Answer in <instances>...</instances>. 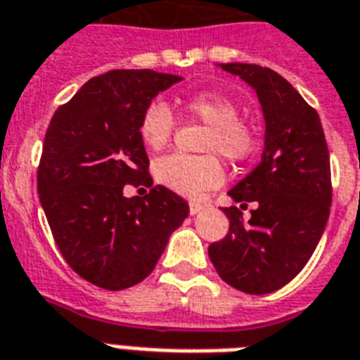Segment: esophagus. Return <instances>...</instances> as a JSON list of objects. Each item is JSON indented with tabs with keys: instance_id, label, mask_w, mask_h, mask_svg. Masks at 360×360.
<instances>
[{
	"instance_id": "esophagus-1",
	"label": "esophagus",
	"mask_w": 360,
	"mask_h": 360,
	"mask_svg": "<svg viewBox=\"0 0 360 360\" xmlns=\"http://www.w3.org/2000/svg\"><path fill=\"white\" fill-rule=\"evenodd\" d=\"M202 209H205V205H201L199 201H190V214H199Z\"/></svg>"
}]
</instances>
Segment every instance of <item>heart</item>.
Masks as SVG:
<instances>
[{
  "instance_id": "obj_1",
  "label": "heart",
  "mask_w": 360,
  "mask_h": 360,
  "mask_svg": "<svg viewBox=\"0 0 360 360\" xmlns=\"http://www.w3.org/2000/svg\"><path fill=\"white\" fill-rule=\"evenodd\" d=\"M184 112L209 125L201 142L202 151H216L231 163H243L258 150L256 127L241 117L239 102L220 93H195L184 100ZM176 117L163 100H153L140 117L139 132L146 148L163 150L170 144ZM155 178L180 195L195 197L212 190L224 180V169L216 155L172 153L155 163Z\"/></svg>"
}]
</instances>
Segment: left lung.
Returning <instances> with one entry per match:
<instances>
[{
  "label": "left lung",
  "instance_id": "1",
  "mask_svg": "<svg viewBox=\"0 0 360 360\" xmlns=\"http://www.w3.org/2000/svg\"><path fill=\"white\" fill-rule=\"evenodd\" d=\"M256 91L266 119V142L258 167L229 190L250 210L221 209L229 231L212 243L209 256L221 279L247 294L279 290L311 258L332 205L330 158L319 113L296 89L269 68L220 64Z\"/></svg>",
  "mask_w": 360,
  "mask_h": 360
}]
</instances>
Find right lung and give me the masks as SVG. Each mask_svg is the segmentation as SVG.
Segmentation results:
<instances>
[{
  "label": "right lung",
  "instance_id": "add662e5",
  "mask_svg": "<svg viewBox=\"0 0 360 360\" xmlns=\"http://www.w3.org/2000/svg\"><path fill=\"white\" fill-rule=\"evenodd\" d=\"M182 77L153 70H112L89 79L55 112L37 167V191L68 266L89 283L123 290L144 281L190 207L165 186H150L140 117L151 98Z\"/></svg>",
  "mask_w": 360,
  "mask_h": 360
}]
</instances>
